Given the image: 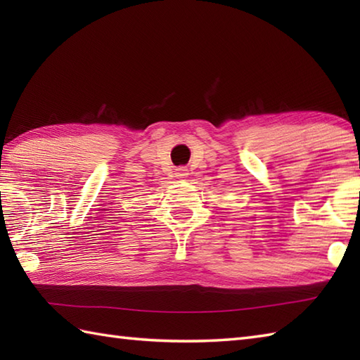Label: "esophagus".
I'll use <instances>...</instances> for the list:
<instances>
[{
	"label": "esophagus",
	"instance_id": "34e87169",
	"mask_svg": "<svg viewBox=\"0 0 360 360\" xmlns=\"http://www.w3.org/2000/svg\"><path fill=\"white\" fill-rule=\"evenodd\" d=\"M174 174H176V178H178V179L184 181L188 176V168L187 167H178V168H176Z\"/></svg>",
	"mask_w": 360,
	"mask_h": 360
}]
</instances>
